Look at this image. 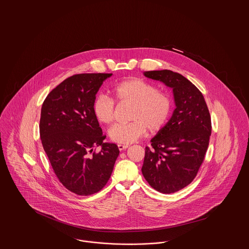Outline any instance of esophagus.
Wrapping results in <instances>:
<instances>
[{"mask_svg":"<svg viewBox=\"0 0 249 249\" xmlns=\"http://www.w3.org/2000/svg\"><path fill=\"white\" fill-rule=\"evenodd\" d=\"M118 146H119V149L120 151H123V150H125L126 148H128L129 147V145H126V144H118Z\"/></svg>","mask_w":249,"mask_h":249,"instance_id":"obj_1","label":"esophagus"}]
</instances>
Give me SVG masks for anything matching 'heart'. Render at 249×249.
I'll return each mask as SVG.
<instances>
[{
  "label": "heart",
  "mask_w": 249,
  "mask_h": 249,
  "mask_svg": "<svg viewBox=\"0 0 249 249\" xmlns=\"http://www.w3.org/2000/svg\"><path fill=\"white\" fill-rule=\"evenodd\" d=\"M114 98L120 103L132 105L131 122L116 124L109 131L110 139L120 144H129L136 141L145 130L156 132L167 122L172 111V99L157 87L140 78H131L114 86ZM95 117L101 123L109 124L114 119V102L106 95H99L93 103Z\"/></svg>",
  "instance_id": "b5f03b06"
}]
</instances>
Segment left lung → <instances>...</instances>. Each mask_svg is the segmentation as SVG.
<instances>
[{"label":"left lung","mask_w":249,"mask_h":249,"mask_svg":"<svg viewBox=\"0 0 249 249\" xmlns=\"http://www.w3.org/2000/svg\"><path fill=\"white\" fill-rule=\"evenodd\" d=\"M173 89L176 108L165 125L145 147L143 178L161 193L182 190L196 177L206 153L211 135V118L201 91L180 73L170 71H143Z\"/></svg>","instance_id":"obj_1"}]
</instances>
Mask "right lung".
I'll use <instances>...</instances> for the list:
<instances>
[{"label": "right lung", "mask_w": 249, "mask_h": 249, "mask_svg": "<svg viewBox=\"0 0 249 249\" xmlns=\"http://www.w3.org/2000/svg\"><path fill=\"white\" fill-rule=\"evenodd\" d=\"M112 74H74L52 89L42 106L39 128L44 150L60 183L77 195L102 190L119 157L116 143L104 142L93 112L96 94ZM95 146L101 151L89 155Z\"/></svg>", "instance_id": "right-lung-1"}]
</instances>
